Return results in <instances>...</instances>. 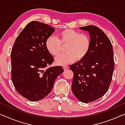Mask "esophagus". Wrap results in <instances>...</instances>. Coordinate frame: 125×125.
Wrapping results in <instances>:
<instances>
[{"mask_svg": "<svg viewBox=\"0 0 125 125\" xmlns=\"http://www.w3.org/2000/svg\"><path fill=\"white\" fill-rule=\"evenodd\" d=\"M63 69H64V70H67V69H68L69 68V67L67 66V65H64V66L63 67Z\"/></svg>", "mask_w": 125, "mask_h": 125, "instance_id": "1", "label": "esophagus"}]
</instances>
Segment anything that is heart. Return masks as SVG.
<instances>
[{
  "label": "heart",
  "instance_id": "1",
  "mask_svg": "<svg viewBox=\"0 0 125 125\" xmlns=\"http://www.w3.org/2000/svg\"><path fill=\"white\" fill-rule=\"evenodd\" d=\"M46 49L51 54L57 56L65 47V53L60 55L55 60L57 64L64 65L85 57L90 47V39L85 33H80L73 29H65L58 34V39L53 36L46 40Z\"/></svg>",
  "mask_w": 125,
  "mask_h": 125
}]
</instances>
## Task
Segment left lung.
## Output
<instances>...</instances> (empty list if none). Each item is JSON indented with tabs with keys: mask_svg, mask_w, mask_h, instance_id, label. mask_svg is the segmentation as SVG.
Instances as JSON below:
<instances>
[{
	"mask_svg": "<svg viewBox=\"0 0 125 125\" xmlns=\"http://www.w3.org/2000/svg\"><path fill=\"white\" fill-rule=\"evenodd\" d=\"M79 29L89 32L90 47L85 58L70 65L74 73L72 90L78 100L88 103L100 98L108 90L114 69L113 49L99 27L88 25Z\"/></svg>",
	"mask_w": 125,
	"mask_h": 125,
	"instance_id": "obj_1",
	"label": "left lung"
}]
</instances>
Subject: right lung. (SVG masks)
<instances>
[{
  "label": "right lung",
  "instance_id": "1",
  "mask_svg": "<svg viewBox=\"0 0 125 125\" xmlns=\"http://www.w3.org/2000/svg\"><path fill=\"white\" fill-rule=\"evenodd\" d=\"M55 31L43 23H29L15 41L11 52V79L15 89L28 100L46 97L57 77L64 70L61 66L47 68L54 58L46 49V39Z\"/></svg>",
  "mask_w": 125,
  "mask_h": 125
}]
</instances>
